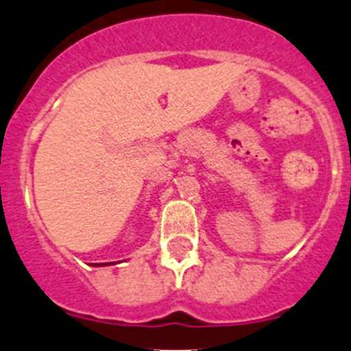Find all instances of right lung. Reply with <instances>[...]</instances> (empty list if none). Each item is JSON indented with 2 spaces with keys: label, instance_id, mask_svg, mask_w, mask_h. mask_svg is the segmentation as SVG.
I'll list each match as a JSON object with an SVG mask.
<instances>
[{
  "label": "right lung",
  "instance_id": "add662e5",
  "mask_svg": "<svg viewBox=\"0 0 351 351\" xmlns=\"http://www.w3.org/2000/svg\"><path fill=\"white\" fill-rule=\"evenodd\" d=\"M104 265H105V263H104Z\"/></svg>",
  "mask_w": 351,
  "mask_h": 351
}]
</instances>
